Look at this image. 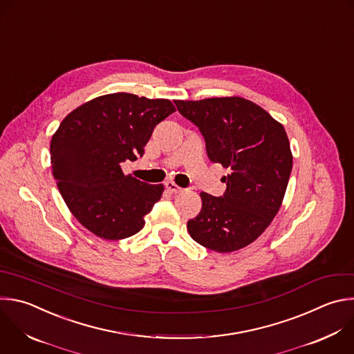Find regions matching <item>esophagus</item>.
<instances>
[{
    "instance_id": "34e87169",
    "label": "esophagus",
    "mask_w": 354,
    "mask_h": 354,
    "mask_svg": "<svg viewBox=\"0 0 354 354\" xmlns=\"http://www.w3.org/2000/svg\"><path fill=\"white\" fill-rule=\"evenodd\" d=\"M165 187H167L169 192H172V193H179V192L183 190L182 187H179L176 183H174V182H171V180L165 182Z\"/></svg>"
}]
</instances>
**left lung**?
Segmentation results:
<instances>
[{"label":"left lung","mask_w":354,"mask_h":354,"mask_svg":"<svg viewBox=\"0 0 354 354\" xmlns=\"http://www.w3.org/2000/svg\"><path fill=\"white\" fill-rule=\"evenodd\" d=\"M194 124L212 162L229 168L226 190L201 192V211L187 221L198 245L230 253L254 242L282 204L292 172V153L283 127L257 104L241 97L175 101Z\"/></svg>","instance_id":"8db88e82"}]
</instances>
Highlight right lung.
Segmentation results:
<instances>
[{
  "label": "right lung",
  "instance_id": "1",
  "mask_svg": "<svg viewBox=\"0 0 354 354\" xmlns=\"http://www.w3.org/2000/svg\"><path fill=\"white\" fill-rule=\"evenodd\" d=\"M172 112L169 100L105 94L66 115L53 136L51 169L59 193L98 238L120 241L138 233L161 198L162 185L125 176L121 164L143 157L154 128Z\"/></svg>",
  "mask_w": 354,
  "mask_h": 354
}]
</instances>
